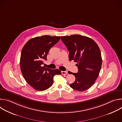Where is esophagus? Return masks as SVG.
<instances>
[{"instance_id":"1","label":"esophagus","mask_w":122,"mask_h":122,"mask_svg":"<svg viewBox=\"0 0 122 122\" xmlns=\"http://www.w3.org/2000/svg\"><path fill=\"white\" fill-rule=\"evenodd\" d=\"M61 73L63 75H66L67 74V72L66 71H62Z\"/></svg>"}]
</instances>
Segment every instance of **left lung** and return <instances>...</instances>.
Returning <instances> with one entry per match:
<instances>
[{"instance_id":"8db88e82","label":"left lung","mask_w":122,"mask_h":122,"mask_svg":"<svg viewBox=\"0 0 122 122\" xmlns=\"http://www.w3.org/2000/svg\"><path fill=\"white\" fill-rule=\"evenodd\" d=\"M61 39L69 51V61L77 62L78 73L68 72L76 78L69 85L79 91L88 89L95 83L101 67L102 58L98 46L92 39L80 35L62 36Z\"/></svg>"}]
</instances>
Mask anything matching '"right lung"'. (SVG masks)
Segmentation results:
<instances>
[{
	"label": "right lung",
	"mask_w": 122,
	"mask_h": 122,
	"mask_svg": "<svg viewBox=\"0 0 122 122\" xmlns=\"http://www.w3.org/2000/svg\"><path fill=\"white\" fill-rule=\"evenodd\" d=\"M60 37L42 36L29 40L22 49L20 67L26 82L36 90H45L52 85L54 77L61 74L58 69L42 66L51 47L56 44Z\"/></svg>",
	"instance_id": "add662e5"
}]
</instances>
